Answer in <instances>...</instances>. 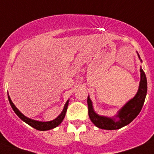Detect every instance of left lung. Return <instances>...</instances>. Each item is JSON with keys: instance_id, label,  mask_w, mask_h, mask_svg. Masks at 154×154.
Wrapping results in <instances>:
<instances>
[{"instance_id": "obj_1", "label": "left lung", "mask_w": 154, "mask_h": 154, "mask_svg": "<svg viewBox=\"0 0 154 154\" xmlns=\"http://www.w3.org/2000/svg\"><path fill=\"white\" fill-rule=\"evenodd\" d=\"M138 54V52H137ZM139 59L142 62L140 56L138 54ZM147 93V80L144 71L140 67V82L138 91L135 95L126 103L117 113L112 117L100 116L96 113L93 108L92 102L89 95L88 96V106L90 120L97 128L105 130H117L125 127L135 118L140 113L144 104Z\"/></svg>"}]
</instances>
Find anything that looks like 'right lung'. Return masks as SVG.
Wrapping results in <instances>:
<instances>
[{
    "mask_svg": "<svg viewBox=\"0 0 154 154\" xmlns=\"http://www.w3.org/2000/svg\"><path fill=\"white\" fill-rule=\"evenodd\" d=\"M8 100L11 108L13 109L14 112L16 113V115H17L18 117L21 119L22 121H24L25 123H26L27 125H29V126L33 127V128L37 129V130H39V131H48V130L55 128H56L57 126H59V125L63 122V119L65 117L66 113L67 110V107H68V105H69V99L67 100L65 106H64V108H63V111L61 112V113H60L55 119H54V120L50 121H36V120H33V119L29 118V117H26L24 114H23V113L17 109V107L14 105V103H12L11 98H10L9 95Z\"/></svg>",
    "mask_w": 154,
    "mask_h": 154,
    "instance_id": "1",
    "label": "right lung"
}]
</instances>
